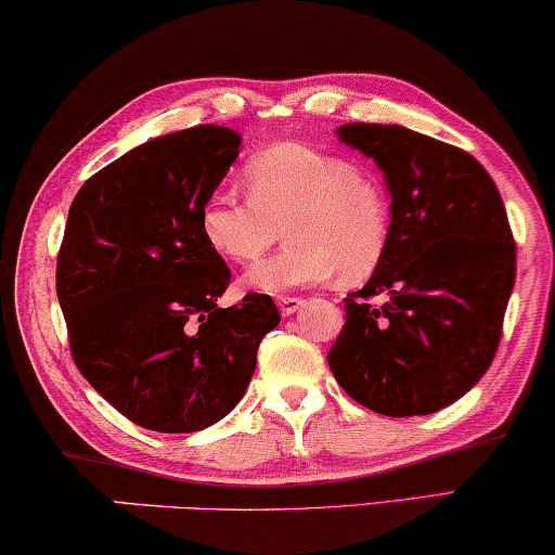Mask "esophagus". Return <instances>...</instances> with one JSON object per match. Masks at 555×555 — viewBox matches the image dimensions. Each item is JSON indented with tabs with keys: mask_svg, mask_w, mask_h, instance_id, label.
<instances>
[{
	"mask_svg": "<svg viewBox=\"0 0 555 555\" xmlns=\"http://www.w3.org/2000/svg\"><path fill=\"white\" fill-rule=\"evenodd\" d=\"M302 302H306V300L287 295V298H278V308H280V313H283V315H293L295 310L302 308Z\"/></svg>",
	"mask_w": 555,
	"mask_h": 555,
	"instance_id": "obj_1",
	"label": "esophagus"
}]
</instances>
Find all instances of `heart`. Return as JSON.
I'll use <instances>...</instances> for the list:
<instances>
[{"label": "heart", "mask_w": 555, "mask_h": 555, "mask_svg": "<svg viewBox=\"0 0 555 555\" xmlns=\"http://www.w3.org/2000/svg\"><path fill=\"white\" fill-rule=\"evenodd\" d=\"M247 199L217 189L199 209V230L224 260L253 264L280 240L283 253L249 272L257 291L283 293L336 278L369 280L391 242L389 194L351 158L308 143H275L242 169Z\"/></svg>", "instance_id": "b5f03b06"}]
</instances>
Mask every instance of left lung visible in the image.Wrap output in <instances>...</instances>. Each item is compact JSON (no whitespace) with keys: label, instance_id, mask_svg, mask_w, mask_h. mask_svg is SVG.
I'll list each match as a JSON object with an SVG mask.
<instances>
[{"label":"left lung","instance_id":"obj_1","mask_svg":"<svg viewBox=\"0 0 555 555\" xmlns=\"http://www.w3.org/2000/svg\"><path fill=\"white\" fill-rule=\"evenodd\" d=\"M338 139L384 171L391 242L344 300L328 366L371 412H439L480 382L503 336L515 283L505 204L482 164L444 141L378 124H346Z\"/></svg>","mask_w":555,"mask_h":555}]
</instances>
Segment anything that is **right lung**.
<instances>
[{"mask_svg":"<svg viewBox=\"0 0 555 555\" xmlns=\"http://www.w3.org/2000/svg\"><path fill=\"white\" fill-rule=\"evenodd\" d=\"M240 143L222 126L158 135L93 173L70 204L57 300L73 361L139 427L181 435L230 414L280 323L270 295L217 306L232 272L199 230Z\"/></svg>","mask_w":555,"mask_h":555,"instance_id":"obj_1","label":"right lung"}]
</instances>
